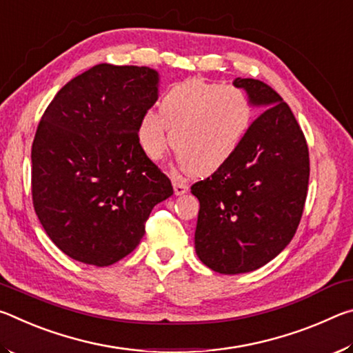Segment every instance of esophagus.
<instances>
[{"instance_id":"esophagus-1","label":"esophagus","mask_w":353,"mask_h":353,"mask_svg":"<svg viewBox=\"0 0 353 353\" xmlns=\"http://www.w3.org/2000/svg\"><path fill=\"white\" fill-rule=\"evenodd\" d=\"M172 187H174L176 194H183L188 191V185L182 181H179V179H174V181H172Z\"/></svg>"}]
</instances>
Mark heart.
<instances>
[{"label": "heart", "instance_id": "heart-1", "mask_svg": "<svg viewBox=\"0 0 353 353\" xmlns=\"http://www.w3.org/2000/svg\"><path fill=\"white\" fill-rule=\"evenodd\" d=\"M252 109L241 90L204 79L174 83L165 94L160 112H148L139 140L148 157L163 154L170 143L185 171L207 176L229 162L246 135Z\"/></svg>", "mask_w": 353, "mask_h": 353}]
</instances>
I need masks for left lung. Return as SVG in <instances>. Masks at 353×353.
Listing matches in <instances>:
<instances>
[{
    "label": "left lung",
    "instance_id": "8db88e82",
    "mask_svg": "<svg viewBox=\"0 0 353 353\" xmlns=\"http://www.w3.org/2000/svg\"><path fill=\"white\" fill-rule=\"evenodd\" d=\"M249 101L263 110L232 159L191 185L199 199L194 248L219 274L255 271L294 236L305 205L308 145L290 105L268 83L236 77Z\"/></svg>",
    "mask_w": 353,
    "mask_h": 353
}]
</instances>
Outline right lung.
<instances>
[{"label":"right lung","mask_w":353,"mask_h":353,"mask_svg":"<svg viewBox=\"0 0 353 353\" xmlns=\"http://www.w3.org/2000/svg\"><path fill=\"white\" fill-rule=\"evenodd\" d=\"M157 85L148 67L94 65L65 83L40 119L31 151L34 210L73 260L109 266L124 259L154 205L172 194L139 140Z\"/></svg>","instance_id":"add662e5"}]
</instances>
